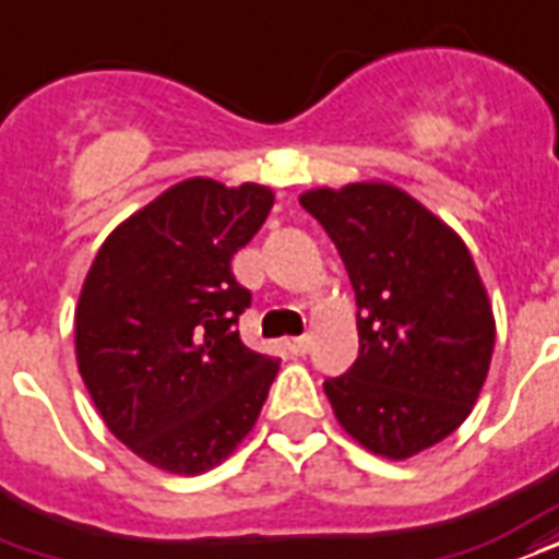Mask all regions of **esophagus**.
<instances>
[{"instance_id":"1","label":"esophagus","mask_w":559,"mask_h":559,"mask_svg":"<svg viewBox=\"0 0 559 559\" xmlns=\"http://www.w3.org/2000/svg\"><path fill=\"white\" fill-rule=\"evenodd\" d=\"M287 349H290V355H308V349H311V337H308V334L293 337V341H287Z\"/></svg>"}]
</instances>
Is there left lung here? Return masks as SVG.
I'll return each mask as SVG.
<instances>
[{
	"label": "left lung",
	"mask_w": 559,
	"mask_h": 559,
	"mask_svg": "<svg viewBox=\"0 0 559 559\" xmlns=\"http://www.w3.org/2000/svg\"><path fill=\"white\" fill-rule=\"evenodd\" d=\"M332 237L358 305V358L325 379L349 436L388 459L432 448L471 415L495 320L465 242L388 183L299 198Z\"/></svg>",
	"instance_id": "1"
}]
</instances>
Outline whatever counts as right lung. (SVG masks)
Returning a JSON list of instances; mask_svg holds the SVG:
<instances>
[{
	"label": "right lung",
	"mask_w": 559,
	"mask_h": 559,
	"mask_svg": "<svg viewBox=\"0 0 559 559\" xmlns=\"http://www.w3.org/2000/svg\"><path fill=\"white\" fill-rule=\"evenodd\" d=\"M272 192L183 180L115 227L76 308V361L106 427L151 465L201 474L251 432L278 373L239 341L251 290L230 260Z\"/></svg>",
	"instance_id": "add662e5"
}]
</instances>
